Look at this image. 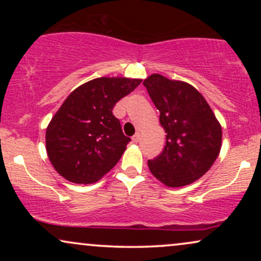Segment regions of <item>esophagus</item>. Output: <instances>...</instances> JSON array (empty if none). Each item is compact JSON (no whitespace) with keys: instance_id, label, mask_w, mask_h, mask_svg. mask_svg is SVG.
<instances>
[{"instance_id":"obj_1","label":"esophagus","mask_w":261,"mask_h":261,"mask_svg":"<svg viewBox=\"0 0 261 261\" xmlns=\"http://www.w3.org/2000/svg\"><path fill=\"white\" fill-rule=\"evenodd\" d=\"M140 138H141L140 133H135V135L132 139H133L134 142H139V141H140Z\"/></svg>"}]
</instances>
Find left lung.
Wrapping results in <instances>:
<instances>
[{"mask_svg": "<svg viewBox=\"0 0 261 261\" xmlns=\"http://www.w3.org/2000/svg\"><path fill=\"white\" fill-rule=\"evenodd\" d=\"M160 112L166 145L148 167L170 188L194 183L213 166L221 149L222 128L204 97L189 83L153 73L142 83Z\"/></svg>", "mask_w": 261, "mask_h": 261, "instance_id": "obj_1", "label": "left lung"}]
</instances>
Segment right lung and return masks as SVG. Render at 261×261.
Here are the masks:
<instances>
[{"mask_svg": "<svg viewBox=\"0 0 261 261\" xmlns=\"http://www.w3.org/2000/svg\"><path fill=\"white\" fill-rule=\"evenodd\" d=\"M140 83L101 77L67 96L46 129V151L60 176L76 184L95 183L116 165L130 139L113 108Z\"/></svg>", "mask_w": 261, "mask_h": 261, "instance_id": "obj_1", "label": "right lung"}]
</instances>
